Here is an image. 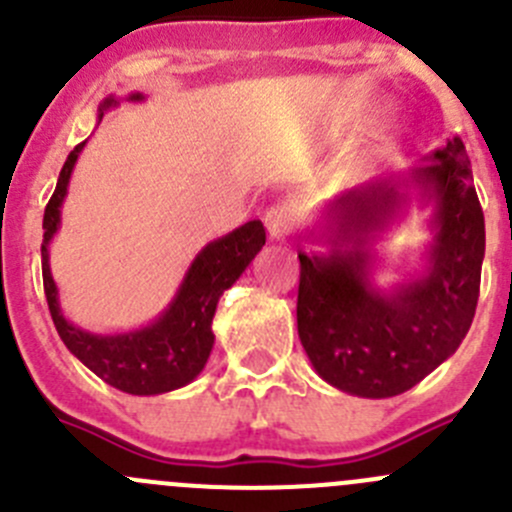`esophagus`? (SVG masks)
I'll return each instance as SVG.
<instances>
[{
	"instance_id": "esophagus-1",
	"label": "esophagus",
	"mask_w": 512,
	"mask_h": 512,
	"mask_svg": "<svg viewBox=\"0 0 512 512\" xmlns=\"http://www.w3.org/2000/svg\"><path fill=\"white\" fill-rule=\"evenodd\" d=\"M265 227L272 240H282L285 235H290L292 227H295V212H292V207L285 205V202L272 205L265 212Z\"/></svg>"
}]
</instances>
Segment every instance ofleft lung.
Wrapping results in <instances>:
<instances>
[{
	"label": "left lung",
	"mask_w": 512,
	"mask_h": 512,
	"mask_svg": "<svg viewBox=\"0 0 512 512\" xmlns=\"http://www.w3.org/2000/svg\"><path fill=\"white\" fill-rule=\"evenodd\" d=\"M413 184L436 202L425 276L377 291L369 282V235L384 229ZM332 252L300 257L297 332L312 367L332 388L393 398L448 360L468 335L480 295L485 217L468 152L448 140L408 177L372 180L330 205Z\"/></svg>",
	"instance_id": "8db88e82"
}]
</instances>
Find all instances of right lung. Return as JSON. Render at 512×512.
<instances>
[{"mask_svg":"<svg viewBox=\"0 0 512 512\" xmlns=\"http://www.w3.org/2000/svg\"><path fill=\"white\" fill-rule=\"evenodd\" d=\"M130 99H142V94H130ZM114 104H117L114 97L104 99L99 107V119ZM84 142H79L69 152L42 222V280L54 327L77 360H82L94 375L122 393L160 395L185 388L187 382L200 375L212 352V342H215L212 317H215L220 295L227 287L235 285L237 277L262 250L265 227L260 220H250L232 230L230 235L202 247L170 307L142 330L119 332V335H94V332L79 330L59 310L57 285L49 272V242L59 230V207L67 195L69 177H72L74 162Z\"/></svg>","mask_w":512,"mask_h":512,"instance_id":"1","label":"right lung"}]
</instances>
